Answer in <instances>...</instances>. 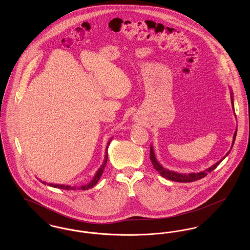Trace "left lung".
I'll list each match as a JSON object with an SVG mask.
<instances>
[{
    "instance_id": "1",
    "label": "left lung",
    "mask_w": 250,
    "mask_h": 250,
    "mask_svg": "<svg viewBox=\"0 0 250 250\" xmlns=\"http://www.w3.org/2000/svg\"><path fill=\"white\" fill-rule=\"evenodd\" d=\"M233 94L232 92L230 91V100H231V104H232V108L234 109V105H233ZM236 134H237V129L234 132V135H233V141H232V144H231V147H230V150L233 146V143L235 141V138H236ZM150 159L152 161V164L155 167V169L160 173V175L164 178L168 179L170 181H174V182H179V183H190V182H194V181H197V180H200V179L205 177L209 172H211L212 170H214V168L218 166L221 161L226 157L227 155L229 154L230 150L227 153L225 156H223L218 162H216L215 164H214L213 166L208 167L207 169L201 171V172H193V173H188V174H186V173H178V172H175V171H172V170H169V169H167L165 167L161 166V164H159V162L157 161L156 157H155V152H154V149H153V146L151 145L150 147Z\"/></svg>"
}]
</instances>
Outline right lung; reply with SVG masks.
Wrapping results in <instances>:
<instances>
[{"label":"right lung","mask_w":250,"mask_h":250,"mask_svg":"<svg viewBox=\"0 0 250 250\" xmlns=\"http://www.w3.org/2000/svg\"><path fill=\"white\" fill-rule=\"evenodd\" d=\"M110 141H111V139H110ZM110 141L107 143V145H109V143H110ZM105 159H104V162H103V164H102V166L100 167V168L96 171V173H95V177L93 178V180L89 183V184H87V185H85V186H83V187H80V188H76V187H70V186H65V185H53V184H48V183H46V182H43V181H41V180H39L40 182H42V184H44V185H48L49 187H52V188H61V189H65V190H74V189H76V188H78V189H83V190H86V189H89V188H94L95 185L97 184V182L99 181V179L101 177V175H102V173H103V171H104V168H105V167L107 165V148H106V152H105Z\"/></svg>","instance_id":"obj_1"}]
</instances>
